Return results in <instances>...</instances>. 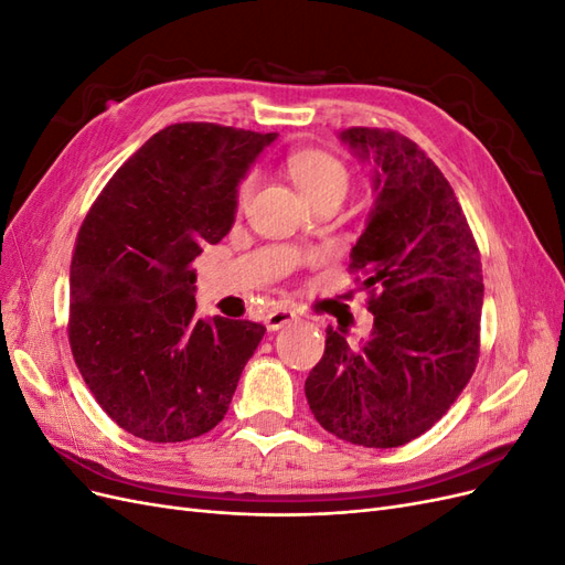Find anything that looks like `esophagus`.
Listing matches in <instances>:
<instances>
[{
  "label": "esophagus",
  "instance_id": "esophagus-1",
  "mask_svg": "<svg viewBox=\"0 0 565 565\" xmlns=\"http://www.w3.org/2000/svg\"><path fill=\"white\" fill-rule=\"evenodd\" d=\"M297 320V313L295 311H289V309H276V311H270L268 316H266V328L270 330V332H276V330H280V328H285V324H289V322H295Z\"/></svg>",
  "mask_w": 565,
  "mask_h": 565
}]
</instances>
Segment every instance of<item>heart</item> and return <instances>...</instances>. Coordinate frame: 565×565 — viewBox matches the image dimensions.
<instances>
[{
  "instance_id": "1",
  "label": "heart",
  "mask_w": 565,
  "mask_h": 565,
  "mask_svg": "<svg viewBox=\"0 0 565 565\" xmlns=\"http://www.w3.org/2000/svg\"><path fill=\"white\" fill-rule=\"evenodd\" d=\"M287 174L295 181L301 195L311 204L328 198L344 200L351 188V174L347 164L339 158H334L332 152L316 150V148L292 152V156L287 158ZM254 185H256L254 174H247L241 183H237V191H235L237 210L247 207L254 193Z\"/></svg>"
}]
</instances>
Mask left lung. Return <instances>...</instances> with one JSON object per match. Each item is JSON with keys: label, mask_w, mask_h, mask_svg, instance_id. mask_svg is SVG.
I'll return each instance as SVG.
<instances>
[{"label": "left lung", "mask_w": 565, "mask_h": 565, "mask_svg": "<svg viewBox=\"0 0 565 565\" xmlns=\"http://www.w3.org/2000/svg\"><path fill=\"white\" fill-rule=\"evenodd\" d=\"M374 162L377 200L351 249L370 289L372 332L353 347L328 328L303 391L324 431L363 448H398L429 431L471 380L481 349L483 270L452 185L391 129L339 134Z\"/></svg>", "instance_id": "obj_1"}]
</instances>
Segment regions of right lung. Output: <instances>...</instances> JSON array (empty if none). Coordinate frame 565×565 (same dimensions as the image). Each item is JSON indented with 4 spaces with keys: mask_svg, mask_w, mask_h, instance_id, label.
Here are the masks:
<instances>
[{
    "mask_svg": "<svg viewBox=\"0 0 565 565\" xmlns=\"http://www.w3.org/2000/svg\"><path fill=\"white\" fill-rule=\"evenodd\" d=\"M276 134L212 122L158 131L117 169L77 233L73 358L125 431L181 443L224 419L264 324L195 316L191 264L235 221V191Z\"/></svg>",
    "mask_w": 565,
    "mask_h": 565,
    "instance_id": "right-lung-1",
    "label": "right lung"
}]
</instances>
